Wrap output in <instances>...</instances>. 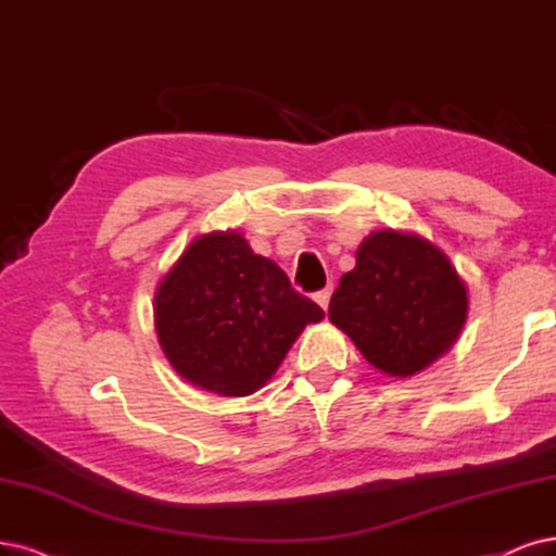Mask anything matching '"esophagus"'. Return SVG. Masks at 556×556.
Instances as JSON below:
<instances>
[{
    "mask_svg": "<svg viewBox=\"0 0 556 556\" xmlns=\"http://www.w3.org/2000/svg\"><path fill=\"white\" fill-rule=\"evenodd\" d=\"M314 298H316V302H318L320 309H323V312H327V304H330V298H332V286H327V289L318 291Z\"/></svg>",
    "mask_w": 556,
    "mask_h": 556,
    "instance_id": "1",
    "label": "esophagus"
}]
</instances>
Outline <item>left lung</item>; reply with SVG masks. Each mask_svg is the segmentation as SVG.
<instances>
[{"mask_svg":"<svg viewBox=\"0 0 556 556\" xmlns=\"http://www.w3.org/2000/svg\"><path fill=\"white\" fill-rule=\"evenodd\" d=\"M469 312L465 279L424 236L380 229L357 247L339 281L330 320L389 378H409L458 341Z\"/></svg>","mask_w":556,"mask_h":556,"instance_id":"obj_1","label":"left lung"}]
</instances>
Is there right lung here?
<instances>
[{"label": "right lung", "instance_id": "1", "mask_svg": "<svg viewBox=\"0 0 556 556\" xmlns=\"http://www.w3.org/2000/svg\"><path fill=\"white\" fill-rule=\"evenodd\" d=\"M325 318L281 267L233 229L194 238L153 295L157 343L203 392L250 396L270 380L306 325Z\"/></svg>", "mask_w": 556, "mask_h": 556}]
</instances>
